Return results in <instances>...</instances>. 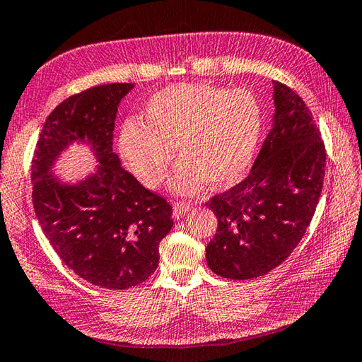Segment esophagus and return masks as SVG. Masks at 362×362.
Here are the masks:
<instances>
[{
  "mask_svg": "<svg viewBox=\"0 0 362 362\" xmlns=\"http://www.w3.org/2000/svg\"><path fill=\"white\" fill-rule=\"evenodd\" d=\"M194 209V204L192 203H187V202H176L173 204V213L176 219H180L182 214L189 213V211Z\"/></svg>",
  "mask_w": 362,
  "mask_h": 362,
  "instance_id": "obj_1",
  "label": "esophagus"
}]
</instances>
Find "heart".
Listing matches in <instances>:
<instances>
[{
	"label": "heart",
	"instance_id": "b5f03b06",
	"mask_svg": "<svg viewBox=\"0 0 362 362\" xmlns=\"http://www.w3.org/2000/svg\"><path fill=\"white\" fill-rule=\"evenodd\" d=\"M141 119H129L119 129L122 159L141 184L154 189L178 146L182 162L170 189L181 195L200 192L208 181L217 189L240 181L254 160L263 124L260 102L250 90L206 83H178L154 93Z\"/></svg>",
	"mask_w": 362,
	"mask_h": 362
}]
</instances>
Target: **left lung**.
<instances>
[{
	"label": "left lung",
	"instance_id": "obj_1",
	"mask_svg": "<svg viewBox=\"0 0 362 362\" xmlns=\"http://www.w3.org/2000/svg\"><path fill=\"white\" fill-rule=\"evenodd\" d=\"M272 85L276 110L252 170L208 203L217 230L206 245V263L225 279L249 281L287 260L323 189L326 153L312 113L288 86Z\"/></svg>",
	"mask_w": 362,
	"mask_h": 362
}]
</instances>
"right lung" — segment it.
<instances>
[{
	"label": "right lung",
	"mask_w": 362,
	"mask_h": 362,
	"mask_svg": "<svg viewBox=\"0 0 362 362\" xmlns=\"http://www.w3.org/2000/svg\"><path fill=\"white\" fill-rule=\"evenodd\" d=\"M134 83L90 88L49 115L34 151L33 204L47 240L75 274L108 290L145 282L159 264V243L173 227L172 206L121 167L113 129ZM72 144L98 162L85 179L66 182L54 167Z\"/></svg>",
	"instance_id": "obj_1"
}]
</instances>
